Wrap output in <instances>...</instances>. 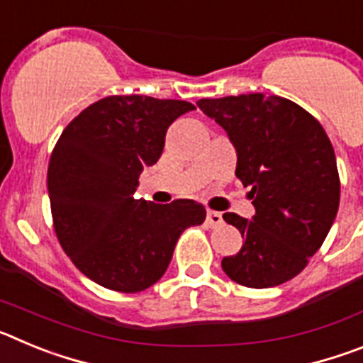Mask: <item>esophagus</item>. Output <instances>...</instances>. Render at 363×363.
Returning <instances> with one entry per match:
<instances>
[{"mask_svg": "<svg viewBox=\"0 0 363 363\" xmlns=\"http://www.w3.org/2000/svg\"><path fill=\"white\" fill-rule=\"evenodd\" d=\"M207 223H209L211 227L221 225V223H223V218H221V214L216 213V211H207Z\"/></svg>", "mask_w": 363, "mask_h": 363, "instance_id": "34e87169", "label": "esophagus"}]
</instances>
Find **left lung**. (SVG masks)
Returning a JSON list of instances; mask_svg holds the SVG:
<instances>
[{
	"mask_svg": "<svg viewBox=\"0 0 363 363\" xmlns=\"http://www.w3.org/2000/svg\"><path fill=\"white\" fill-rule=\"evenodd\" d=\"M198 107L233 142L236 176L251 187L252 220H223L245 240L221 259L236 284L265 289L306 269L331 229L340 205V178L331 140L316 118L291 99L255 94L200 99Z\"/></svg>",
	"mask_w": 363,
	"mask_h": 363,
	"instance_id": "left-lung-1",
	"label": "left lung"
}]
</instances>
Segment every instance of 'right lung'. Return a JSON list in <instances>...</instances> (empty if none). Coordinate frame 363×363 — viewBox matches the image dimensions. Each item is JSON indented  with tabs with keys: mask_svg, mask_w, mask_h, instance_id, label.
<instances>
[{
	"mask_svg": "<svg viewBox=\"0 0 363 363\" xmlns=\"http://www.w3.org/2000/svg\"><path fill=\"white\" fill-rule=\"evenodd\" d=\"M194 105L150 96H108L89 105L50 154L47 187L56 236L92 281L140 293L165 274L179 234L201 225L192 200H136L143 167L158 162L169 125Z\"/></svg>",
	"mask_w": 363,
	"mask_h": 363,
	"instance_id": "obj_1",
	"label": "right lung"
}]
</instances>
